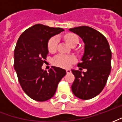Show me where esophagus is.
<instances>
[{
    "instance_id": "esophagus-1",
    "label": "esophagus",
    "mask_w": 122,
    "mask_h": 122,
    "mask_svg": "<svg viewBox=\"0 0 122 122\" xmlns=\"http://www.w3.org/2000/svg\"><path fill=\"white\" fill-rule=\"evenodd\" d=\"M66 72L67 74H69V73H71V70H70V69H66Z\"/></svg>"
}]
</instances>
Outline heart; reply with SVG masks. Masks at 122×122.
<instances>
[{
  "mask_svg": "<svg viewBox=\"0 0 122 122\" xmlns=\"http://www.w3.org/2000/svg\"><path fill=\"white\" fill-rule=\"evenodd\" d=\"M65 39L66 40L67 42L71 46L74 43H78V38L76 35L72 33H69L65 36ZM59 42V38L57 36H53L48 41V50L50 52H53L56 50L57 44ZM76 61V59L74 56H66L60 54L57 56L53 59V63L56 65L64 68H67L71 66L72 63H73Z\"/></svg>",
  "mask_w": 122,
  "mask_h": 122,
  "instance_id": "b5f03b06",
  "label": "heart"
}]
</instances>
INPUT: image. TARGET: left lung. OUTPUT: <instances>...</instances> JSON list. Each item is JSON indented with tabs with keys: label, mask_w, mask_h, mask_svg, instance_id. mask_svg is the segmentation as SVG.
<instances>
[{
	"label": "left lung",
	"mask_w": 122,
	"mask_h": 122,
	"mask_svg": "<svg viewBox=\"0 0 122 122\" xmlns=\"http://www.w3.org/2000/svg\"><path fill=\"white\" fill-rule=\"evenodd\" d=\"M69 30L78 35L84 43L82 62L78 66L87 69L85 72L72 69L75 76L72 91L79 99H90L102 92L110 73L112 53L109 44L101 32L87 26Z\"/></svg>",
	"instance_id": "obj_1"
}]
</instances>
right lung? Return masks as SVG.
Here are the masks:
<instances>
[{
	"mask_svg": "<svg viewBox=\"0 0 122 122\" xmlns=\"http://www.w3.org/2000/svg\"><path fill=\"white\" fill-rule=\"evenodd\" d=\"M63 31L62 28L36 24L25 30L17 40L14 54V69L23 90L35 101L51 99L66 74V71L59 67L52 66L49 72L42 69L48 54V41Z\"/></svg>",
	"mask_w": 122,
	"mask_h": 122,
	"instance_id": "1",
	"label": "right lung"
}]
</instances>
